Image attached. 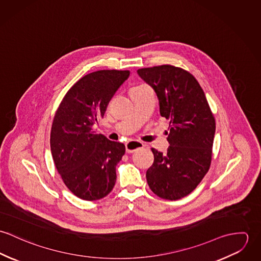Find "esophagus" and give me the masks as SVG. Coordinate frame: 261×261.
I'll return each mask as SVG.
<instances>
[{"label":"esophagus","mask_w":261,"mask_h":261,"mask_svg":"<svg viewBox=\"0 0 261 261\" xmlns=\"http://www.w3.org/2000/svg\"><path fill=\"white\" fill-rule=\"evenodd\" d=\"M144 147H145V144H143L142 142H139V141H129L125 144V149H126V152H128V153L134 152L135 150L142 149Z\"/></svg>","instance_id":"34e87169"}]
</instances>
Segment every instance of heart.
Segmentation results:
<instances>
[{
	"label": "heart",
	"mask_w": 261,
	"mask_h": 261,
	"mask_svg": "<svg viewBox=\"0 0 261 261\" xmlns=\"http://www.w3.org/2000/svg\"><path fill=\"white\" fill-rule=\"evenodd\" d=\"M142 85H144V84H142ZM139 86H140V85H139Z\"/></svg>",
	"instance_id": "heart-1"
}]
</instances>
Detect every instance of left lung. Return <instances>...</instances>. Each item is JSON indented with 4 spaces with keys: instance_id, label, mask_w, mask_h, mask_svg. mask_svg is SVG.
Returning a JSON list of instances; mask_svg holds the SVG:
<instances>
[{
    "instance_id": "8db88e82",
    "label": "left lung",
    "mask_w": 261,
    "mask_h": 261,
    "mask_svg": "<svg viewBox=\"0 0 261 261\" xmlns=\"http://www.w3.org/2000/svg\"><path fill=\"white\" fill-rule=\"evenodd\" d=\"M138 74L154 90L161 115L170 119V147L166 153L151 149L148 184L163 199H181L198 186L210 168L214 116L199 82L186 70L161 65L139 69Z\"/></svg>"
}]
</instances>
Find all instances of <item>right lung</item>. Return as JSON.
Listing matches in <instances>:
<instances>
[{
	"label": "right lung",
	"instance_id": "1",
	"mask_svg": "<svg viewBox=\"0 0 261 261\" xmlns=\"http://www.w3.org/2000/svg\"><path fill=\"white\" fill-rule=\"evenodd\" d=\"M128 76V70H99L83 76L55 113L50 135L52 158L64 184L82 200H99L115 184V167L125 147L94 134L93 126Z\"/></svg>",
	"mask_w": 261,
	"mask_h": 261
}]
</instances>
